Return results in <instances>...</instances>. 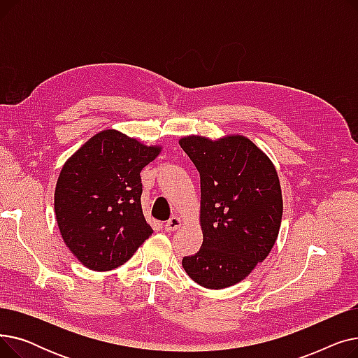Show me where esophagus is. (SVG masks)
Masks as SVG:
<instances>
[{
    "mask_svg": "<svg viewBox=\"0 0 358 358\" xmlns=\"http://www.w3.org/2000/svg\"><path fill=\"white\" fill-rule=\"evenodd\" d=\"M180 227H181V219L178 216H173V217H169V220L165 223L164 228L166 232H174Z\"/></svg>",
    "mask_w": 358,
    "mask_h": 358,
    "instance_id": "obj_1",
    "label": "esophagus"
}]
</instances>
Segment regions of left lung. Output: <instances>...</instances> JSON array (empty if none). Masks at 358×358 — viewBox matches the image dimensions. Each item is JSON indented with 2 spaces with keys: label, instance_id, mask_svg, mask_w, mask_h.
Segmentation results:
<instances>
[{
  "label": "left lung",
  "instance_id": "left-lung-1",
  "mask_svg": "<svg viewBox=\"0 0 358 358\" xmlns=\"http://www.w3.org/2000/svg\"><path fill=\"white\" fill-rule=\"evenodd\" d=\"M180 146L200 173L201 248L182 258L206 289L239 283L262 262L278 236L283 197L270 158L241 135L212 141L185 136Z\"/></svg>",
  "mask_w": 358,
  "mask_h": 358
}]
</instances>
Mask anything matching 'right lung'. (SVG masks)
I'll list each match as a JSON object with an SVG mask.
<instances>
[{
  "label": "right lung",
  "mask_w": 358,
  "mask_h": 358,
  "mask_svg": "<svg viewBox=\"0 0 358 358\" xmlns=\"http://www.w3.org/2000/svg\"><path fill=\"white\" fill-rule=\"evenodd\" d=\"M161 149L107 129L64 164L55 189L56 222L87 268L120 267L152 235L142 212L141 171Z\"/></svg>",
  "instance_id": "obj_1"
}]
</instances>
